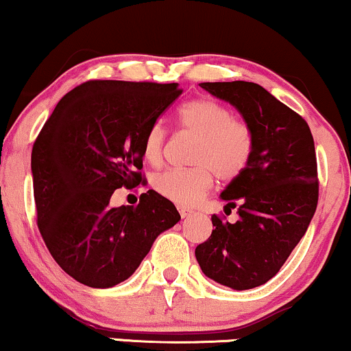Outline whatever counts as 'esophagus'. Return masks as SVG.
<instances>
[{"label": "esophagus", "mask_w": 351, "mask_h": 351, "mask_svg": "<svg viewBox=\"0 0 351 351\" xmlns=\"http://www.w3.org/2000/svg\"><path fill=\"white\" fill-rule=\"evenodd\" d=\"M193 214H194V212H193V210H189V208H183V207H180V215L183 217V219H184V217H189V215H193Z\"/></svg>", "instance_id": "34e87169"}]
</instances>
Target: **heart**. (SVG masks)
Here are the masks:
<instances>
[{
	"label": "heart",
	"instance_id": "1",
	"mask_svg": "<svg viewBox=\"0 0 351 351\" xmlns=\"http://www.w3.org/2000/svg\"><path fill=\"white\" fill-rule=\"evenodd\" d=\"M180 128L197 137L191 168H170L154 178V188L160 196L178 206H193L217 178L230 181L241 175L251 160L254 136L250 124L233 119L225 105L210 99L186 101L178 112ZM167 130L162 123L149 128L144 137V157L157 163L162 157Z\"/></svg>",
	"mask_w": 351,
	"mask_h": 351
}]
</instances>
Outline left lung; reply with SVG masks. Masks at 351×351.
<instances>
[{
  "mask_svg": "<svg viewBox=\"0 0 351 351\" xmlns=\"http://www.w3.org/2000/svg\"><path fill=\"white\" fill-rule=\"evenodd\" d=\"M232 104L254 136L251 160L220 197L238 207L234 223L212 215V234L196 247L202 272L220 285H264L304 237L319 199L317 162L308 123L254 82H202Z\"/></svg>",
  "mask_w": 351,
  "mask_h": 351,
  "instance_id": "left-lung-1",
  "label": "left lung"
}]
</instances>
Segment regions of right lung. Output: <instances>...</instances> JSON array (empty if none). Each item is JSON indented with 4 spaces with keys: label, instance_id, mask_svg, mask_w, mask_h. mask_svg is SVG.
Wrapping results in <instances>:
<instances>
[{
    "label": "right lung",
    "instance_id": "add662e5",
    "mask_svg": "<svg viewBox=\"0 0 351 351\" xmlns=\"http://www.w3.org/2000/svg\"><path fill=\"white\" fill-rule=\"evenodd\" d=\"M178 84L87 81L58 101L32 147L37 225L74 280L110 288L130 278L155 238L180 221L154 189L112 207L114 189L144 183V137L181 95Z\"/></svg>",
    "mask_w": 351,
    "mask_h": 351
}]
</instances>
